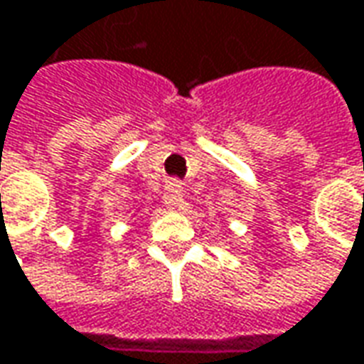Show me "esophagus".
Masks as SVG:
<instances>
[{
	"mask_svg": "<svg viewBox=\"0 0 364 364\" xmlns=\"http://www.w3.org/2000/svg\"><path fill=\"white\" fill-rule=\"evenodd\" d=\"M164 202L170 208H184L186 200H184V192L178 186H170L168 192L164 194Z\"/></svg>",
	"mask_w": 364,
	"mask_h": 364,
	"instance_id": "esophagus-1",
	"label": "esophagus"
}]
</instances>
